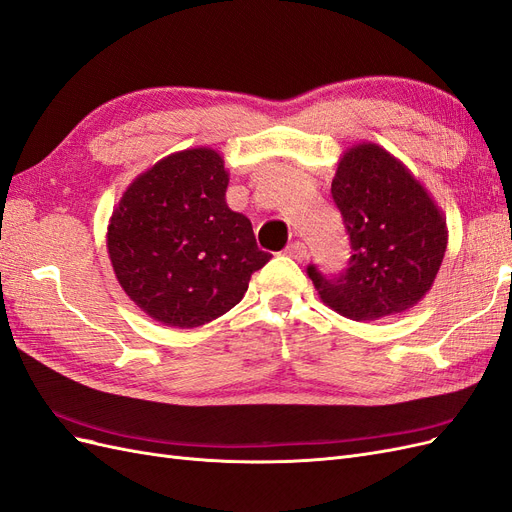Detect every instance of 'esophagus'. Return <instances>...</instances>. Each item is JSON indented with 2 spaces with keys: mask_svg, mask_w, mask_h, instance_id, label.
Instances as JSON below:
<instances>
[{
  "mask_svg": "<svg viewBox=\"0 0 512 512\" xmlns=\"http://www.w3.org/2000/svg\"><path fill=\"white\" fill-rule=\"evenodd\" d=\"M286 256H290V258H294V260H305L307 258V247H305V243H301V241H294V243H290L288 247H286Z\"/></svg>",
  "mask_w": 512,
  "mask_h": 512,
  "instance_id": "esophagus-1",
  "label": "esophagus"
}]
</instances>
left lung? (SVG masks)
Listing matches in <instances>:
<instances>
[{
    "label": "left lung",
    "mask_w": 512,
    "mask_h": 512,
    "mask_svg": "<svg viewBox=\"0 0 512 512\" xmlns=\"http://www.w3.org/2000/svg\"><path fill=\"white\" fill-rule=\"evenodd\" d=\"M331 194L352 256L337 277L307 267L322 303L356 322L408 312L431 290L446 252V218L436 200L376 143L344 151Z\"/></svg>",
    "instance_id": "8db88e82"
}]
</instances>
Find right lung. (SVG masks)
I'll list each match as a JSON object with an SVG mask.
<instances>
[{
  "instance_id": "add662e5",
  "label": "right lung",
  "mask_w": 512,
  "mask_h": 512,
  "mask_svg": "<svg viewBox=\"0 0 512 512\" xmlns=\"http://www.w3.org/2000/svg\"><path fill=\"white\" fill-rule=\"evenodd\" d=\"M228 179L215 149L177 151L138 175L113 209L106 250L117 282L166 327L220 318L271 260L252 222L226 205Z\"/></svg>"
}]
</instances>
